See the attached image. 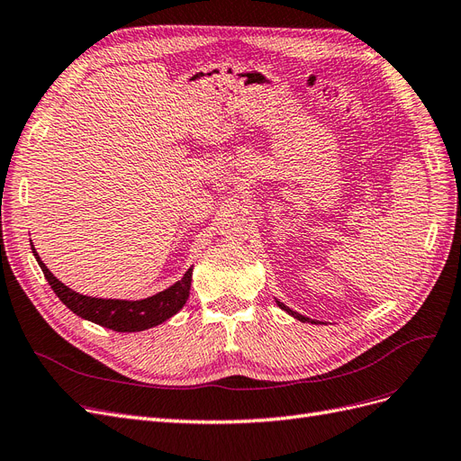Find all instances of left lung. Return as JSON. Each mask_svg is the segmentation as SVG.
Wrapping results in <instances>:
<instances>
[{
	"label": "left lung",
	"mask_w": 461,
	"mask_h": 461,
	"mask_svg": "<svg viewBox=\"0 0 461 461\" xmlns=\"http://www.w3.org/2000/svg\"><path fill=\"white\" fill-rule=\"evenodd\" d=\"M275 302H276V305L278 308H281L283 312H286L288 315H292L294 319H298V321H302V323H312V325H317V321L315 319H310V317H305V315H302V313H298V312H294V310H290L288 305H285L283 302H278L276 298H275Z\"/></svg>",
	"instance_id": "left-lung-1"
}]
</instances>
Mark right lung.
Here are the masks:
<instances>
[{"instance_id": "1", "label": "right lung", "mask_w": 461, "mask_h": 461, "mask_svg": "<svg viewBox=\"0 0 461 461\" xmlns=\"http://www.w3.org/2000/svg\"><path fill=\"white\" fill-rule=\"evenodd\" d=\"M31 246L40 269L44 271L46 281L50 283L55 294H58V298L78 317L92 321V323L102 325L105 329H113L117 332H138L158 327L183 310V305L190 296L194 267H190L185 273V276L169 288H165L158 292V294L148 296L144 300H113L85 296L80 294V292L65 286L59 278L46 267V263L40 259L32 242Z\"/></svg>"}]
</instances>
